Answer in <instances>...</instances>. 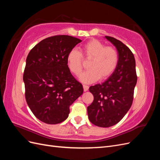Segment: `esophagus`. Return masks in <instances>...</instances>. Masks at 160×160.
I'll return each mask as SVG.
<instances>
[{"instance_id":"obj_1","label":"esophagus","mask_w":160,"mask_h":160,"mask_svg":"<svg viewBox=\"0 0 160 160\" xmlns=\"http://www.w3.org/2000/svg\"><path fill=\"white\" fill-rule=\"evenodd\" d=\"M83 90H84V91H88V89H89V87H88V85H83Z\"/></svg>"}]
</instances>
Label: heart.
<instances>
[{
	"mask_svg": "<svg viewBox=\"0 0 160 160\" xmlns=\"http://www.w3.org/2000/svg\"><path fill=\"white\" fill-rule=\"evenodd\" d=\"M81 52L86 59H91L89 70L79 76L84 83H91L101 79H108L113 74L119 62V53L113 47H105L98 39H91L81 47ZM67 65L75 75H79L83 69V57L77 49H72L67 57Z\"/></svg>",
	"mask_w": 160,
	"mask_h": 160,
	"instance_id": "obj_1",
	"label": "heart"
}]
</instances>
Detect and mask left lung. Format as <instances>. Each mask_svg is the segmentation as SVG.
Returning a JSON list of instances; mask_svg holds the SVG:
<instances>
[{
	"label": "left lung",
	"mask_w": 160,
	"mask_h": 160,
	"mask_svg": "<svg viewBox=\"0 0 160 160\" xmlns=\"http://www.w3.org/2000/svg\"><path fill=\"white\" fill-rule=\"evenodd\" d=\"M105 38L117 49L119 62L107 80L89 88L94 99L88 107V113L93 124L109 128L119 122L132 106L137 75L134 55L129 48L113 37Z\"/></svg>",
	"instance_id": "1"
}]
</instances>
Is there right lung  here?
Returning <instances> with one entry per match:
<instances>
[{
	"label": "right lung",
	"instance_id": "right-lung-1",
	"mask_svg": "<svg viewBox=\"0 0 160 160\" xmlns=\"http://www.w3.org/2000/svg\"><path fill=\"white\" fill-rule=\"evenodd\" d=\"M82 41L69 35L45 38L28 53L23 75L25 98L35 117L57 124L69 116V107L83 92L67 65L69 52Z\"/></svg>",
	"mask_w": 160,
	"mask_h": 160
}]
</instances>
